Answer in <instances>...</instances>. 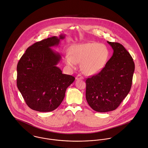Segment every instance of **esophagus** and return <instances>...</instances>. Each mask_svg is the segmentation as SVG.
<instances>
[{
    "mask_svg": "<svg viewBox=\"0 0 148 148\" xmlns=\"http://www.w3.org/2000/svg\"><path fill=\"white\" fill-rule=\"evenodd\" d=\"M75 79L76 80H80V79H84V77L80 75V74H78L76 77H75Z\"/></svg>",
    "mask_w": 148,
    "mask_h": 148,
    "instance_id": "esophagus-1",
    "label": "esophagus"
}]
</instances>
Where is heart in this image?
I'll use <instances>...</instances> for the list:
<instances>
[{"mask_svg": "<svg viewBox=\"0 0 148 148\" xmlns=\"http://www.w3.org/2000/svg\"><path fill=\"white\" fill-rule=\"evenodd\" d=\"M108 54V49L104 45L88 42L71 46L65 60L67 64L73 69L77 66L78 62H81L82 71L86 75H93L103 69Z\"/></svg>", "mask_w": 148, "mask_h": 148, "instance_id": "heart-1", "label": "heart"}]
</instances>
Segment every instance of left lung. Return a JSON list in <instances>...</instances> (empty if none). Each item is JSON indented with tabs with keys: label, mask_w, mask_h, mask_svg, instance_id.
Listing matches in <instances>:
<instances>
[{
	"label": "left lung",
	"mask_w": 148,
	"mask_h": 148,
	"mask_svg": "<svg viewBox=\"0 0 148 148\" xmlns=\"http://www.w3.org/2000/svg\"><path fill=\"white\" fill-rule=\"evenodd\" d=\"M113 54L102 71L86 81V99L98 112L116 109L129 92L134 63L129 53L120 43L107 41Z\"/></svg>",
	"instance_id": "8db88e82"
}]
</instances>
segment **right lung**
Segmentation results:
<instances>
[{"mask_svg":"<svg viewBox=\"0 0 148 148\" xmlns=\"http://www.w3.org/2000/svg\"><path fill=\"white\" fill-rule=\"evenodd\" d=\"M65 35L52 36L31 45L17 65V86L31 109L49 112L62 102L67 88L74 81L73 76L62 73L57 65L61 60L58 46Z\"/></svg>","mask_w":148,"mask_h":148,"instance_id":"obj_1","label":"right lung"}]
</instances>
